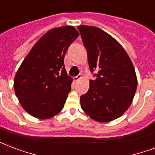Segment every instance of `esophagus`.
Returning <instances> with one entry per match:
<instances>
[{
    "label": "esophagus",
    "instance_id": "1",
    "mask_svg": "<svg viewBox=\"0 0 155 155\" xmlns=\"http://www.w3.org/2000/svg\"><path fill=\"white\" fill-rule=\"evenodd\" d=\"M81 77H82V75H80V74H79V75H76L75 77H74V80H75V81H78L80 79H81Z\"/></svg>",
    "mask_w": 155,
    "mask_h": 155
}]
</instances>
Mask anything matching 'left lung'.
Here are the masks:
<instances>
[{
  "mask_svg": "<svg viewBox=\"0 0 155 155\" xmlns=\"http://www.w3.org/2000/svg\"><path fill=\"white\" fill-rule=\"evenodd\" d=\"M87 49L91 72L89 89L80 97L83 110L93 120L107 122L120 117L130 107L137 89V76L120 44L99 28L78 26Z\"/></svg>",
  "mask_w": 155,
  "mask_h": 155,
  "instance_id": "8db88e82",
  "label": "left lung"
}]
</instances>
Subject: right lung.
<instances>
[{
  "instance_id": "right-lung-1",
  "label": "right lung",
  "mask_w": 155,
  "mask_h": 155,
  "mask_svg": "<svg viewBox=\"0 0 155 155\" xmlns=\"http://www.w3.org/2000/svg\"><path fill=\"white\" fill-rule=\"evenodd\" d=\"M79 37L73 26L47 31L28 54L16 74V96L27 113L48 119L63 109L71 89L72 78L68 75L64 56Z\"/></svg>"
}]
</instances>
